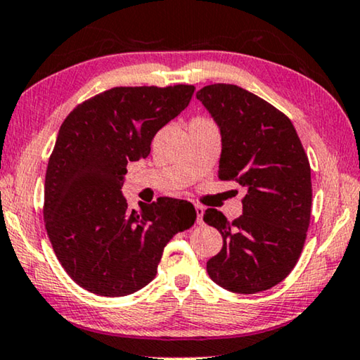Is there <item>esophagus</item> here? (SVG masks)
Segmentation results:
<instances>
[{"instance_id": "esophagus-1", "label": "esophagus", "mask_w": 360, "mask_h": 360, "mask_svg": "<svg viewBox=\"0 0 360 360\" xmlns=\"http://www.w3.org/2000/svg\"><path fill=\"white\" fill-rule=\"evenodd\" d=\"M195 212H197V223L203 224V213H205V208L202 205H195Z\"/></svg>"}]
</instances>
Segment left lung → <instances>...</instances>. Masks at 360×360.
Instances as JSON below:
<instances>
[{"label":"left lung","instance_id":"8db88e82","mask_svg":"<svg viewBox=\"0 0 360 360\" xmlns=\"http://www.w3.org/2000/svg\"><path fill=\"white\" fill-rule=\"evenodd\" d=\"M195 96L221 136L218 178L248 191L233 223L214 208L203 214L223 238L207 273L228 291H266L291 273L304 248L312 207L307 155L292 122L249 90L213 84Z\"/></svg>","mask_w":360,"mask_h":360}]
</instances>
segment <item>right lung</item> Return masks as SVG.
Segmentation results:
<instances>
[{"instance_id":"obj_1","label":"right lung","mask_w":360,"mask_h":360,"mask_svg":"<svg viewBox=\"0 0 360 360\" xmlns=\"http://www.w3.org/2000/svg\"><path fill=\"white\" fill-rule=\"evenodd\" d=\"M194 85L115 87L74 108L58 132L45 178V226L68 275L87 291L127 296L157 275L165 245L191 228V202L160 197L129 210V162L147 158L160 129L189 105Z\"/></svg>"}]
</instances>
